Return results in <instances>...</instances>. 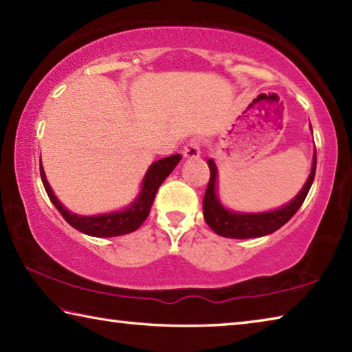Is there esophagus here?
I'll return each mask as SVG.
<instances>
[{
    "mask_svg": "<svg viewBox=\"0 0 352 352\" xmlns=\"http://www.w3.org/2000/svg\"><path fill=\"white\" fill-rule=\"evenodd\" d=\"M200 149H201V140L200 138L189 140L188 144L183 148V157L184 158L200 157Z\"/></svg>",
    "mask_w": 352,
    "mask_h": 352,
    "instance_id": "esophagus-1",
    "label": "esophagus"
}]
</instances>
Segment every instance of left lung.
<instances>
[{"label":"left lung","instance_id":"1","mask_svg":"<svg viewBox=\"0 0 352 352\" xmlns=\"http://www.w3.org/2000/svg\"><path fill=\"white\" fill-rule=\"evenodd\" d=\"M208 166L210 169V177L206 192H204L203 197V215L209 228L215 234L226 239H255L277 231L285 223L289 221L292 215L302 206L316 177L317 152H314V162H312V169L308 177V182L305 183V186L300 190L298 195L291 203H287L286 206L265 214H235L229 212V210L223 208L215 195L217 168L212 160H208Z\"/></svg>","mask_w":352,"mask_h":352}]
</instances>
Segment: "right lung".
Masks as SVG:
<instances>
[{"instance_id":"obj_1","label":"right lung","mask_w":352,"mask_h":352,"mask_svg":"<svg viewBox=\"0 0 352 352\" xmlns=\"http://www.w3.org/2000/svg\"><path fill=\"white\" fill-rule=\"evenodd\" d=\"M182 155L175 154L170 157H166L158 160V162L152 163L149 170L146 172L142 192L140 197L133 201L129 208L121 210V212L113 214H104V215H94V217H82L70 214L69 210L63 206V204L56 200L52 189H50L49 183L44 175L43 166H40V174L41 180L44 184V189L50 198V201L54 203V206L58 209V212L63 215L70 226L78 229L80 232L92 235V237H117V235L131 234L143 225V221L148 219L151 212V206L154 203V198L158 188L162 186V183L166 180L175 166L180 163Z\"/></svg>"}]
</instances>
